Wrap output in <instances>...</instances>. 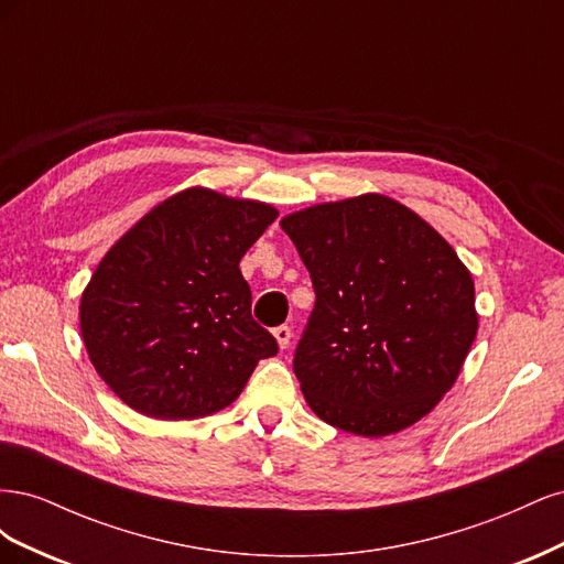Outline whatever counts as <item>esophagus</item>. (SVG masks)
<instances>
[{"mask_svg":"<svg viewBox=\"0 0 564 564\" xmlns=\"http://www.w3.org/2000/svg\"><path fill=\"white\" fill-rule=\"evenodd\" d=\"M272 336H275L278 346L284 350V348L289 346V340H292V329L284 327V324H282V327H275V329H272Z\"/></svg>","mask_w":564,"mask_h":564,"instance_id":"1","label":"esophagus"}]
</instances>
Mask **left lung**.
Returning <instances> with one entry per match:
<instances>
[{
	"instance_id": "obj_1",
	"label": "left lung",
	"mask_w": 564,
	"mask_h": 564,
	"mask_svg": "<svg viewBox=\"0 0 564 564\" xmlns=\"http://www.w3.org/2000/svg\"><path fill=\"white\" fill-rule=\"evenodd\" d=\"M280 226L317 296L294 357L313 412L362 437L431 414L477 334L473 275L452 245L379 193L313 204Z\"/></svg>"
}]
</instances>
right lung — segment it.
Wrapping results in <instances>:
<instances>
[{
    "label": "right lung",
    "instance_id": "add662e5",
    "mask_svg": "<svg viewBox=\"0 0 564 564\" xmlns=\"http://www.w3.org/2000/svg\"><path fill=\"white\" fill-rule=\"evenodd\" d=\"M272 204L185 187L98 263L79 301L84 348L115 395L150 419L220 412L278 340L251 317L240 272Z\"/></svg>",
    "mask_w": 564,
    "mask_h": 564
}]
</instances>
